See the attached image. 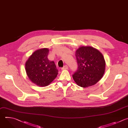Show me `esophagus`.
Instances as JSON below:
<instances>
[{
	"label": "esophagus",
	"mask_w": 128,
	"mask_h": 128,
	"mask_svg": "<svg viewBox=\"0 0 128 128\" xmlns=\"http://www.w3.org/2000/svg\"><path fill=\"white\" fill-rule=\"evenodd\" d=\"M68 68V66L66 65H65L64 66L63 68H62V70H67Z\"/></svg>",
	"instance_id": "1"
}]
</instances>
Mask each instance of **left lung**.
<instances>
[{
	"label": "left lung",
	"instance_id": "left-lung-1",
	"mask_svg": "<svg viewBox=\"0 0 128 128\" xmlns=\"http://www.w3.org/2000/svg\"><path fill=\"white\" fill-rule=\"evenodd\" d=\"M78 69L72 74L78 86L86 88L96 84L103 76L106 62L99 50L91 46H81L76 52Z\"/></svg>",
	"mask_w": 128,
	"mask_h": 128
}]
</instances>
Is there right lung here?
<instances>
[{"mask_svg": "<svg viewBox=\"0 0 128 128\" xmlns=\"http://www.w3.org/2000/svg\"><path fill=\"white\" fill-rule=\"evenodd\" d=\"M49 49L46 48L36 50L26 62L25 69L29 79L40 87L52 83L58 74V70L54 61L47 58Z\"/></svg>", "mask_w": 128, "mask_h": 128, "instance_id": "1", "label": "right lung"}]
</instances>
